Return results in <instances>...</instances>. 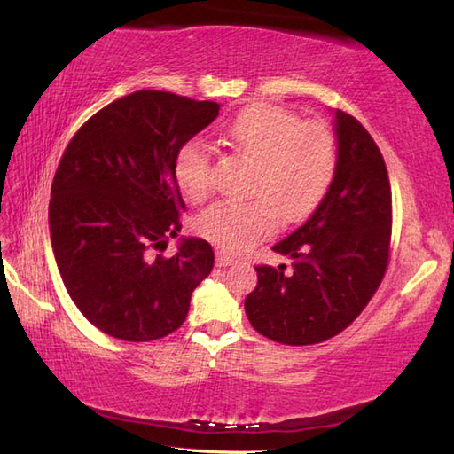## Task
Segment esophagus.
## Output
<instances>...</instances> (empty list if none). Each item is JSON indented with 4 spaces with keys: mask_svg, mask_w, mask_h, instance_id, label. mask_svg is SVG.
Masks as SVG:
<instances>
[{
    "mask_svg": "<svg viewBox=\"0 0 454 454\" xmlns=\"http://www.w3.org/2000/svg\"><path fill=\"white\" fill-rule=\"evenodd\" d=\"M236 263V259L232 257V255H228L226 252H216V265L218 267H228V265H234Z\"/></svg>",
    "mask_w": 454,
    "mask_h": 454,
    "instance_id": "1",
    "label": "esophagus"
}]
</instances>
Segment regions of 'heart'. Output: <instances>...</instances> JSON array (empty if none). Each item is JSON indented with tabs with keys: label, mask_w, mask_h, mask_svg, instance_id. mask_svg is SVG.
Returning a JSON list of instances; mask_svg holds the SVG:
<instances>
[{
	"label": "heart",
	"mask_w": 454,
	"mask_h": 454,
	"mask_svg": "<svg viewBox=\"0 0 454 454\" xmlns=\"http://www.w3.org/2000/svg\"><path fill=\"white\" fill-rule=\"evenodd\" d=\"M230 146L255 161L252 200H220L195 220L197 232L222 252L239 254L320 207L335 173V146L324 124L302 122L294 113L255 105L228 124ZM173 177L191 199L212 187V153L202 140L183 142L173 158Z\"/></svg>",
	"instance_id": "1"
}]
</instances>
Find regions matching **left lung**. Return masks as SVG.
Wrapping results in <instances>:
<instances>
[{"label":"left lung","mask_w":454,"mask_h":454,"mask_svg":"<svg viewBox=\"0 0 454 454\" xmlns=\"http://www.w3.org/2000/svg\"><path fill=\"white\" fill-rule=\"evenodd\" d=\"M337 163L314 215L273 252L286 265H257L246 298L255 332L285 345H314L355 322L380 286L390 259L392 191L382 153L363 124L335 111Z\"/></svg>","instance_id":"obj_1"}]
</instances>
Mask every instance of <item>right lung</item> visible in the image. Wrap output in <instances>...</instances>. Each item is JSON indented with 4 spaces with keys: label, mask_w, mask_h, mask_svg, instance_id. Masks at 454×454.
I'll use <instances>...</instances> for the list:
<instances>
[{
    "label": "right lung",
    "mask_w": 454,
    "mask_h": 454,
    "mask_svg": "<svg viewBox=\"0 0 454 454\" xmlns=\"http://www.w3.org/2000/svg\"><path fill=\"white\" fill-rule=\"evenodd\" d=\"M218 109L140 90L95 113L67 144L48 207L52 249L67 294L103 333L138 343L176 332L215 267L200 238L181 239L171 257L152 249L181 230L176 152Z\"/></svg>",
    "instance_id": "1"
}]
</instances>
